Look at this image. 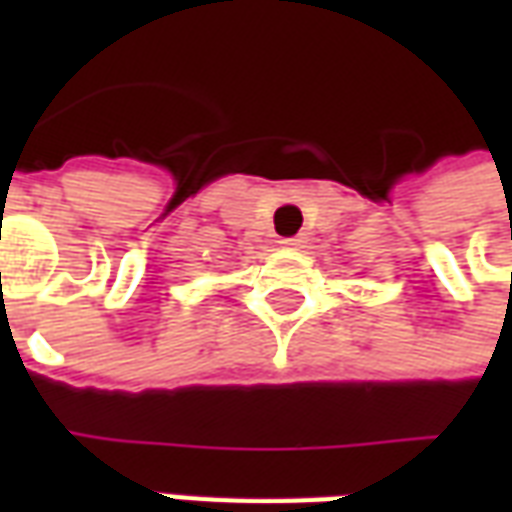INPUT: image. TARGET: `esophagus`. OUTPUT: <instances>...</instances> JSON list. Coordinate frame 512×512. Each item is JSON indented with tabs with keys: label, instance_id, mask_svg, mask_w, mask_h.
I'll list each match as a JSON object with an SVG mask.
<instances>
[{
	"label": "esophagus",
	"instance_id": "34e87169",
	"mask_svg": "<svg viewBox=\"0 0 512 512\" xmlns=\"http://www.w3.org/2000/svg\"><path fill=\"white\" fill-rule=\"evenodd\" d=\"M282 244L288 246V249H301V246H304V241H301V238H285Z\"/></svg>",
	"mask_w": 512,
	"mask_h": 512
}]
</instances>
